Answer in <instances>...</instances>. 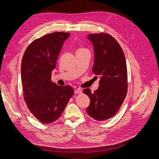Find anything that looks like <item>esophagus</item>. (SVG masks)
<instances>
[{
  "mask_svg": "<svg viewBox=\"0 0 159 159\" xmlns=\"http://www.w3.org/2000/svg\"><path fill=\"white\" fill-rule=\"evenodd\" d=\"M74 92H75V94H81V93H82V90L80 89H77L75 90Z\"/></svg>",
  "mask_w": 159,
  "mask_h": 159,
  "instance_id": "34e87169",
  "label": "esophagus"
}]
</instances>
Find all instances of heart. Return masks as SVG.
I'll return each mask as SVG.
<instances>
[{"label": "heart", "mask_w": 159, "mask_h": 159, "mask_svg": "<svg viewBox=\"0 0 159 159\" xmlns=\"http://www.w3.org/2000/svg\"><path fill=\"white\" fill-rule=\"evenodd\" d=\"M81 49H79V50H81Z\"/></svg>", "instance_id": "obj_1"}]
</instances>
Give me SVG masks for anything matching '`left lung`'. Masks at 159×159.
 <instances>
[{
  "instance_id": "1",
  "label": "left lung",
  "mask_w": 159,
  "mask_h": 159,
  "mask_svg": "<svg viewBox=\"0 0 159 159\" xmlns=\"http://www.w3.org/2000/svg\"><path fill=\"white\" fill-rule=\"evenodd\" d=\"M87 38L94 48L92 70L100 77V80L94 93L89 88L83 90L90 99L86 112L97 120H106L117 113L127 94L126 58L120 44L110 34L94 33Z\"/></svg>"
}]
</instances>
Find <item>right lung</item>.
<instances>
[{
  "mask_svg": "<svg viewBox=\"0 0 159 159\" xmlns=\"http://www.w3.org/2000/svg\"><path fill=\"white\" fill-rule=\"evenodd\" d=\"M70 35L64 32L47 34L33 41L22 57L24 99L30 112L42 123L59 118L74 93L72 87L58 86L51 80L64 42Z\"/></svg>",
  "mask_w": 159,
  "mask_h": 159,
  "instance_id": "add662e5",
  "label": "right lung"
}]
</instances>
